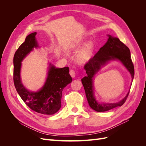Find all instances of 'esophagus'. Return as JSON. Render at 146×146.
Masks as SVG:
<instances>
[{"instance_id":"34e87169","label":"esophagus","mask_w":146,"mask_h":146,"mask_svg":"<svg viewBox=\"0 0 146 146\" xmlns=\"http://www.w3.org/2000/svg\"><path fill=\"white\" fill-rule=\"evenodd\" d=\"M69 74L70 75V76L72 77V78H74L76 77V72H75V70L73 69H71L69 71Z\"/></svg>"}]
</instances>
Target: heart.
Returning <instances> with one entry per match:
<instances>
[{
    "mask_svg": "<svg viewBox=\"0 0 146 146\" xmlns=\"http://www.w3.org/2000/svg\"><path fill=\"white\" fill-rule=\"evenodd\" d=\"M83 42L84 41L83 39H81L80 41H76L72 44L70 45V47L77 48L80 47ZM92 51H93V44L91 41L88 42L78 53L77 56L78 62L80 63H85L88 62L91 58L92 55Z\"/></svg>",
    "mask_w": 146,
    "mask_h": 146,
    "instance_id": "obj_1",
    "label": "heart"
}]
</instances>
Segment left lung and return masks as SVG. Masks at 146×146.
<instances>
[{
	"mask_svg": "<svg viewBox=\"0 0 146 146\" xmlns=\"http://www.w3.org/2000/svg\"><path fill=\"white\" fill-rule=\"evenodd\" d=\"M108 39L104 46L102 47L98 53L91 58L84 66L87 76L82 79V82L88 102L90 107L98 112L108 111L114 108L121 107L127 98L130 90L127 95L120 101L116 103L99 102L96 100L94 92V79L100 69L111 61H119L127 69L131 75V83L135 74L134 66L131 60L130 51L127 46L122 42L119 39L107 35Z\"/></svg>",
	"mask_w": 146,
	"mask_h": 146,
	"instance_id": "1",
	"label": "left lung"
}]
</instances>
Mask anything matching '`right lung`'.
<instances>
[{"label":"right lung","mask_w":146,"mask_h":146,"mask_svg":"<svg viewBox=\"0 0 146 146\" xmlns=\"http://www.w3.org/2000/svg\"><path fill=\"white\" fill-rule=\"evenodd\" d=\"M36 33L29 35L15 52L13 58V80L17 93L30 109L42 114L52 115L60 109L62 91L72 82V78L69 74L68 67L56 68L50 63L46 82L41 89L32 91L25 88L21 81V63L34 48L39 47Z\"/></svg>","instance_id":"add662e5"}]
</instances>
